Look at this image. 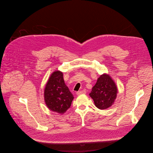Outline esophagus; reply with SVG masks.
I'll return each instance as SVG.
<instances>
[{"label": "esophagus", "mask_w": 153, "mask_h": 153, "mask_svg": "<svg viewBox=\"0 0 153 153\" xmlns=\"http://www.w3.org/2000/svg\"><path fill=\"white\" fill-rule=\"evenodd\" d=\"M86 94V90H81V91H78L76 93V94L77 95H81V94Z\"/></svg>", "instance_id": "1"}]
</instances>
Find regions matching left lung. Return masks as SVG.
<instances>
[{"instance_id": "obj_1", "label": "left lung", "mask_w": 153, "mask_h": 153, "mask_svg": "<svg viewBox=\"0 0 153 153\" xmlns=\"http://www.w3.org/2000/svg\"><path fill=\"white\" fill-rule=\"evenodd\" d=\"M117 93V88L114 81L110 75L103 74L98 78L89 95L97 108L104 110L113 105Z\"/></svg>"}]
</instances>
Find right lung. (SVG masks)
Returning <instances> with one entry per match:
<instances>
[{"label":"right lung","mask_w":153,"mask_h":153,"mask_svg":"<svg viewBox=\"0 0 153 153\" xmlns=\"http://www.w3.org/2000/svg\"><path fill=\"white\" fill-rule=\"evenodd\" d=\"M45 101L49 110L65 113L71 107L74 96L65 84L62 72L56 71L49 77L44 92Z\"/></svg>","instance_id":"add662e5"}]
</instances>
